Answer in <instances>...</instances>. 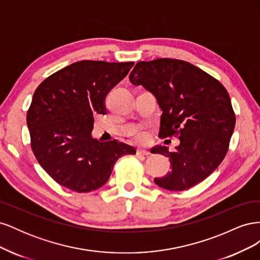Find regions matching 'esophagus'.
Masks as SVG:
<instances>
[{
    "label": "esophagus",
    "instance_id": "34e87169",
    "mask_svg": "<svg viewBox=\"0 0 260 260\" xmlns=\"http://www.w3.org/2000/svg\"><path fill=\"white\" fill-rule=\"evenodd\" d=\"M137 154H138V155H145V156H147V155H149V152L147 151V149L139 148L138 151H137Z\"/></svg>",
    "mask_w": 260,
    "mask_h": 260
}]
</instances>
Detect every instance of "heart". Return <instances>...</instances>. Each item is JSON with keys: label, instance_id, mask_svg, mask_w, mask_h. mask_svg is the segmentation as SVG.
Listing matches in <instances>:
<instances>
[{"label": "heart", "instance_id": "heart-1", "mask_svg": "<svg viewBox=\"0 0 260 260\" xmlns=\"http://www.w3.org/2000/svg\"><path fill=\"white\" fill-rule=\"evenodd\" d=\"M147 133L145 131H137L135 135H133V138L137 141V142H145L147 140Z\"/></svg>", "mask_w": 260, "mask_h": 260}]
</instances>
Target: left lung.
<instances>
[{"label": "left lung", "mask_w": 260, "mask_h": 260, "mask_svg": "<svg viewBox=\"0 0 260 260\" xmlns=\"http://www.w3.org/2000/svg\"><path fill=\"white\" fill-rule=\"evenodd\" d=\"M155 96L161 109L159 137L178 136L175 152L156 146L169 158L171 170L155 178L169 191L187 190L214 172L229 148L235 115L229 93L214 77L190 62L158 58L139 61L129 76Z\"/></svg>", "instance_id": "8db88e82"}]
</instances>
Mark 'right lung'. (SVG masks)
I'll use <instances>...</instances> for the list:
<instances>
[{"label": "right lung", "instance_id": "add662e5", "mask_svg": "<svg viewBox=\"0 0 260 260\" xmlns=\"http://www.w3.org/2000/svg\"><path fill=\"white\" fill-rule=\"evenodd\" d=\"M135 65L81 60L38 86L27 113L31 148L49 176L69 190L86 193L104 185L115 162L136 148L117 140L92 138L94 115L106 113L105 99Z\"/></svg>", "mask_w": 260, "mask_h": 260}]
</instances>
